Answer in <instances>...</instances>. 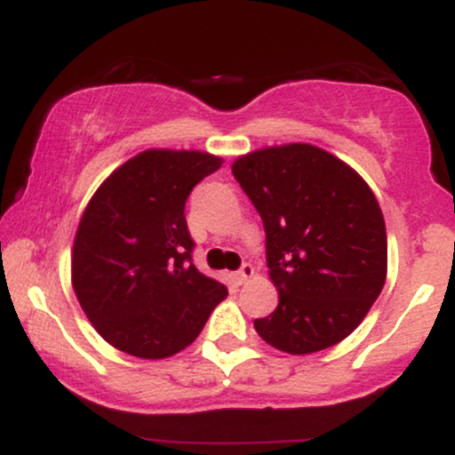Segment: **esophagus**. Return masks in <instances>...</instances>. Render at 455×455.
<instances>
[{"label": "esophagus", "instance_id": "34e87169", "mask_svg": "<svg viewBox=\"0 0 455 455\" xmlns=\"http://www.w3.org/2000/svg\"><path fill=\"white\" fill-rule=\"evenodd\" d=\"M252 275H254V267H252V265L243 263L242 269L235 271V282H237V284H243V282H248L250 278H252Z\"/></svg>", "mask_w": 455, "mask_h": 455}]
</instances>
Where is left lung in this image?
<instances>
[{"mask_svg":"<svg viewBox=\"0 0 455 455\" xmlns=\"http://www.w3.org/2000/svg\"><path fill=\"white\" fill-rule=\"evenodd\" d=\"M233 175L265 227L278 307L254 329L278 351L307 355L342 342L387 278V233L370 186L347 162L307 143L257 149Z\"/></svg>","mask_w":455,"mask_h":455,"instance_id":"8db88e82","label":"left lung"}]
</instances>
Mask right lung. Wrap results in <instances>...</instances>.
Instances as JSON below:
<instances>
[{
	"label": "right lung",
	"mask_w": 455,
	"mask_h": 455,
	"mask_svg": "<svg viewBox=\"0 0 455 455\" xmlns=\"http://www.w3.org/2000/svg\"><path fill=\"white\" fill-rule=\"evenodd\" d=\"M222 158L148 149L115 169L87 203L72 248V286L111 347L164 359L196 340L227 286L192 263L186 201Z\"/></svg>",
	"instance_id": "obj_1"
}]
</instances>
